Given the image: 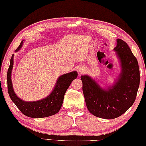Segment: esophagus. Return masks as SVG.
I'll use <instances>...</instances> for the list:
<instances>
[{"mask_svg": "<svg viewBox=\"0 0 146 146\" xmlns=\"http://www.w3.org/2000/svg\"><path fill=\"white\" fill-rule=\"evenodd\" d=\"M78 70V73L80 74L83 73V72H84V70L83 68H79Z\"/></svg>", "mask_w": 146, "mask_h": 146, "instance_id": "34e87169", "label": "esophagus"}]
</instances>
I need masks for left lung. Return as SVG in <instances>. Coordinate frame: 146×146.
<instances>
[{
  "mask_svg": "<svg viewBox=\"0 0 146 146\" xmlns=\"http://www.w3.org/2000/svg\"><path fill=\"white\" fill-rule=\"evenodd\" d=\"M114 50L120 62L121 72L111 86L103 89L88 75L81 76L88 110L94 116L103 119H114L129 109L135 101L140 83L137 60L127 44L117 39Z\"/></svg>",
  "mask_w": 146,
  "mask_h": 146,
  "instance_id": "left-lung-1",
  "label": "left lung"
}]
</instances>
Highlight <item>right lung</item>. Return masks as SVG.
<instances>
[{"label": "right lung", "mask_w": 146, "mask_h": 146, "mask_svg": "<svg viewBox=\"0 0 146 146\" xmlns=\"http://www.w3.org/2000/svg\"><path fill=\"white\" fill-rule=\"evenodd\" d=\"M23 40L15 52H17L22 48ZM13 55L11 58V63L7 72V88L8 93L11 99L15 103L16 106L25 116L32 118H42L48 117L56 114L62 106L64 96L71 83L76 78L78 73L72 72L64 74L58 78L55 86L49 95L36 101H25L16 95L13 89L11 73L13 65Z\"/></svg>", "instance_id": "right-lung-1"}]
</instances>
